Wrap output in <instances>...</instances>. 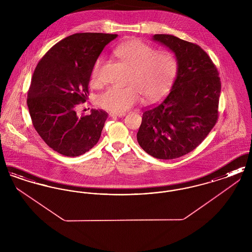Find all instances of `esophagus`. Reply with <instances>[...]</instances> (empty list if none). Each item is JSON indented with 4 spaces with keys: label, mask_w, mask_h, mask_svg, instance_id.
I'll use <instances>...</instances> for the list:
<instances>
[{
    "label": "esophagus",
    "mask_w": 252,
    "mask_h": 252,
    "mask_svg": "<svg viewBox=\"0 0 252 252\" xmlns=\"http://www.w3.org/2000/svg\"><path fill=\"white\" fill-rule=\"evenodd\" d=\"M125 115H126V113H113V112H110V113H109V116H110V117H113V118L124 117Z\"/></svg>",
    "instance_id": "esophagus-1"
}]
</instances>
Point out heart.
Segmentation results:
<instances>
[{
    "instance_id": "1",
    "label": "heart",
    "mask_w": 252,
    "mask_h": 252,
    "mask_svg": "<svg viewBox=\"0 0 252 252\" xmlns=\"http://www.w3.org/2000/svg\"><path fill=\"white\" fill-rule=\"evenodd\" d=\"M114 54L132 68L128 79L130 86L111 87L98 97V105L113 113H124L141 97L154 104L167 94L177 76L179 63L170 51L156 49L140 39H130L114 49ZM103 58L96 60L91 74V83L100 84Z\"/></svg>"
}]
</instances>
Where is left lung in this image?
<instances>
[{
	"instance_id": "obj_1",
	"label": "left lung",
	"mask_w": 252,
	"mask_h": 252,
	"mask_svg": "<svg viewBox=\"0 0 252 252\" xmlns=\"http://www.w3.org/2000/svg\"><path fill=\"white\" fill-rule=\"evenodd\" d=\"M152 39L175 54L179 68L169 94L144 110L137 140L150 156L173 159L196 148L215 126L221 82L216 65L197 44L164 34Z\"/></svg>"
}]
</instances>
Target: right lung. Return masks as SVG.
Masks as SVG:
<instances>
[{
	"label": "right lung",
	"instance_id": "right-lung-1",
	"mask_svg": "<svg viewBox=\"0 0 252 252\" xmlns=\"http://www.w3.org/2000/svg\"><path fill=\"white\" fill-rule=\"evenodd\" d=\"M113 34L77 33L55 44L39 60L27 94L33 126L53 150L77 157L95 145L108 113L92 109L78 116L75 108L89 94L92 70Z\"/></svg>",
	"mask_w": 252,
	"mask_h": 252
}]
</instances>
